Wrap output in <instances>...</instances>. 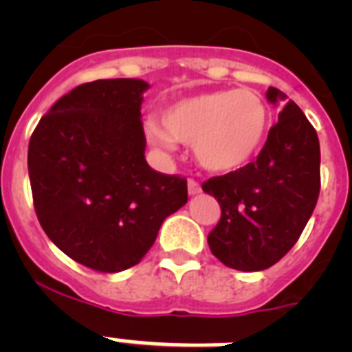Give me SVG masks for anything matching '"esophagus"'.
Returning a JSON list of instances; mask_svg holds the SVG:
<instances>
[{"mask_svg":"<svg viewBox=\"0 0 352 352\" xmlns=\"http://www.w3.org/2000/svg\"><path fill=\"white\" fill-rule=\"evenodd\" d=\"M203 192V188H201V185H199L195 179H188V195H197Z\"/></svg>","mask_w":352,"mask_h":352,"instance_id":"34e87169","label":"esophagus"}]
</instances>
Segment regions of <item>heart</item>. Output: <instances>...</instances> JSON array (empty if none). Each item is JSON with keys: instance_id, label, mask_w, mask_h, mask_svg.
Returning <instances> with one entry per match:
<instances>
[{"instance_id": "b5f03b06", "label": "heart", "mask_w": 352, "mask_h": 352, "mask_svg": "<svg viewBox=\"0 0 352 352\" xmlns=\"http://www.w3.org/2000/svg\"><path fill=\"white\" fill-rule=\"evenodd\" d=\"M160 123H146L149 141L173 149L190 142L197 164L211 173H232L261 153L270 132V111L250 89H220L185 96L167 105Z\"/></svg>"}]
</instances>
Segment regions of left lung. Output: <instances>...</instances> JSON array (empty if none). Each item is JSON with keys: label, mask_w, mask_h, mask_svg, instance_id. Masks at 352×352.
Instances as JSON below:
<instances>
[{"label": "left lung", "mask_w": 352, "mask_h": 352, "mask_svg": "<svg viewBox=\"0 0 352 352\" xmlns=\"http://www.w3.org/2000/svg\"><path fill=\"white\" fill-rule=\"evenodd\" d=\"M266 98L276 104L287 96L268 88ZM319 188L317 132L301 109L287 100L256 162L203 183V190L213 195L222 210L220 222L208 234L211 254L239 272L273 266L303 232Z\"/></svg>", "instance_id": "obj_1"}]
</instances>
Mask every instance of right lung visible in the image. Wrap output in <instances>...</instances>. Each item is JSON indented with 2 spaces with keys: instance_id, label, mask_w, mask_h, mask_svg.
I'll return each mask as SVG.
<instances>
[{
  "instance_id": "1",
  "label": "right lung",
  "mask_w": 352,
  "mask_h": 352,
  "mask_svg": "<svg viewBox=\"0 0 352 352\" xmlns=\"http://www.w3.org/2000/svg\"><path fill=\"white\" fill-rule=\"evenodd\" d=\"M141 79H98L56 102L30 139L36 217L76 263L118 273L141 263L162 222L185 206L186 179L144 157Z\"/></svg>"
}]
</instances>
